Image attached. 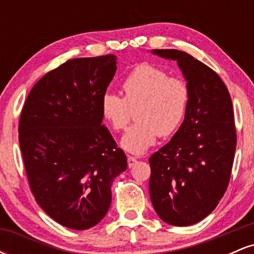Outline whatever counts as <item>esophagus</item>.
I'll return each mask as SVG.
<instances>
[{"label": "esophagus", "mask_w": 254, "mask_h": 254, "mask_svg": "<svg viewBox=\"0 0 254 254\" xmlns=\"http://www.w3.org/2000/svg\"><path fill=\"white\" fill-rule=\"evenodd\" d=\"M136 162H137L136 157H133V156H130V155H127V166H129L130 168L132 167V166L135 165Z\"/></svg>", "instance_id": "esophagus-1"}]
</instances>
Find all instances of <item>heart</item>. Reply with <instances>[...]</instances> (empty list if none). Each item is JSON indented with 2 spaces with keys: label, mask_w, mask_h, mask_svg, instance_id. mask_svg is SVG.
<instances>
[{
  "label": "heart",
  "mask_w": 254,
  "mask_h": 254,
  "mask_svg": "<svg viewBox=\"0 0 254 254\" xmlns=\"http://www.w3.org/2000/svg\"><path fill=\"white\" fill-rule=\"evenodd\" d=\"M123 98L106 93L101 99V115L113 130L122 131L136 110L137 123L122 137L121 145L141 155L155 144L157 136L167 137L182 124L190 92L185 81L168 76L162 69L142 64L122 83Z\"/></svg>",
  "instance_id": "b5f03b06"
}]
</instances>
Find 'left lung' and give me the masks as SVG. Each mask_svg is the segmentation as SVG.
I'll return each mask as SVG.
<instances>
[{
	"label": "left lung",
	"instance_id": "1",
	"mask_svg": "<svg viewBox=\"0 0 254 254\" xmlns=\"http://www.w3.org/2000/svg\"><path fill=\"white\" fill-rule=\"evenodd\" d=\"M177 61L190 92L179 130L149 157L150 199L172 226H191L217 206L229 184L237 147L232 99L221 77L184 51L153 50Z\"/></svg>",
	"mask_w": 254,
	"mask_h": 254
}]
</instances>
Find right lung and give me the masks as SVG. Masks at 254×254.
<instances>
[{"label": "right lung", "mask_w": 254, "mask_h": 254, "mask_svg": "<svg viewBox=\"0 0 254 254\" xmlns=\"http://www.w3.org/2000/svg\"><path fill=\"white\" fill-rule=\"evenodd\" d=\"M116 64L115 55L66 61L34 84L20 116L32 193L52 220L70 229L103 220L113 180L127 167L101 115Z\"/></svg>", "instance_id": "1"}]
</instances>
